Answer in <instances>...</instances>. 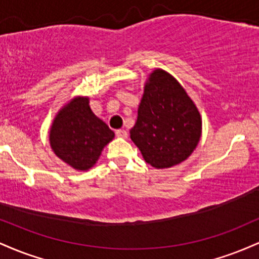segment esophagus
<instances>
[{
	"label": "esophagus",
	"instance_id": "1",
	"mask_svg": "<svg viewBox=\"0 0 259 259\" xmlns=\"http://www.w3.org/2000/svg\"><path fill=\"white\" fill-rule=\"evenodd\" d=\"M115 135H117L118 138H126L127 133H126V130H124V129H118V130H115Z\"/></svg>",
	"mask_w": 259,
	"mask_h": 259
}]
</instances>
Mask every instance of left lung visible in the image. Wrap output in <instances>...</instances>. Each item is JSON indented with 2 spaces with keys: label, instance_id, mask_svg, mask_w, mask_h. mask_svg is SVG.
<instances>
[{
  "label": "left lung",
  "instance_id": "1",
  "mask_svg": "<svg viewBox=\"0 0 259 259\" xmlns=\"http://www.w3.org/2000/svg\"><path fill=\"white\" fill-rule=\"evenodd\" d=\"M201 133L200 112L183 86L165 70L154 69L130 130L146 163L157 169L179 164L194 152Z\"/></svg>",
  "mask_w": 259,
  "mask_h": 259
}]
</instances>
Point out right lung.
<instances>
[{
  "label": "right lung",
  "mask_w": 259,
  "mask_h": 259,
  "mask_svg": "<svg viewBox=\"0 0 259 259\" xmlns=\"http://www.w3.org/2000/svg\"><path fill=\"white\" fill-rule=\"evenodd\" d=\"M113 138L114 133L91 111L89 97L70 100L57 113L50 129L53 152L76 170L94 167Z\"/></svg>",
  "instance_id": "1"
}]
</instances>
